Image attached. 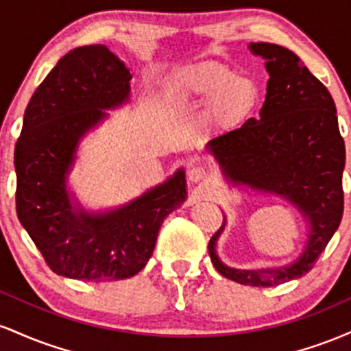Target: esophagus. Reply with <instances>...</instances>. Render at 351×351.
I'll return each instance as SVG.
<instances>
[{"mask_svg": "<svg viewBox=\"0 0 351 351\" xmlns=\"http://www.w3.org/2000/svg\"><path fill=\"white\" fill-rule=\"evenodd\" d=\"M188 178H189V181H191V183H199V181L208 178V170H206V168H203V167L189 168Z\"/></svg>", "mask_w": 351, "mask_h": 351, "instance_id": "esophagus-1", "label": "esophagus"}]
</instances>
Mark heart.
Segmentation results:
<instances>
[{"label": "heart", "mask_w": 351, "mask_h": 351, "mask_svg": "<svg viewBox=\"0 0 351 351\" xmlns=\"http://www.w3.org/2000/svg\"><path fill=\"white\" fill-rule=\"evenodd\" d=\"M173 99L209 104V119L219 128L243 125L257 110L261 88L226 64L209 60L183 69L173 79Z\"/></svg>", "instance_id": "heart-1"}]
</instances>
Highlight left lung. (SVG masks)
<instances>
[{"mask_svg":"<svg viewBox=\"0 0 351 351\" xmlns=\"http://www.w3.org/2000/svg\"><path fill=\"white\" fill-rule=\"evenodd\" d=\"M249 49L267 60L265 69L271 75L261 117L213 138L208 150L231 181L292 201L310 221L307 247L287 267H226L216 254L223 223L209 241L208 251L216 271L226 279L272 287L307 274L340 226L345 142L328 88L292 51L271 43H251Z\"/></svg>","mask_w":351,"mask_h":351,"instance_id":"obj_1","label":"left lung"}]
</instances>
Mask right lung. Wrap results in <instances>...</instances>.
Returning a JSON list of instances; mask_svg holds the SVG:
<instances>
[{
    "label": "right lung",
    "mask_w": 351,
    "mask_h": 351,
    "mask_svg": "<svg viewBox=\"0 0 351 351\" xmlns=\"http://www.w3.org/2000/svg\"><path fill=\"white\" fill-rule=\"evenodd\" d=\"M132 75L108 47H75L39 84L14 148L16 213L52 272L95 282L135 276L152 257L160 226L186 198L180 170L127 206L87 215L71 206L66 178L102 108L128 99Z\"/></svg>",
    "instance_id": "add662e5"
}]
</instances>
